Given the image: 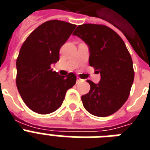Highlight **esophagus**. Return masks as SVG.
Returning <instances> with one entry per match:
<instances>
[{
	"label": "esophagus",
	"instance_id": "34e87169",
	"mask_svg": "<svg viewBox=\"0 0 150 150\" xmlns=\"http://www.w3.org/2000/svg\"><path fill=\"white\" fill-rule=\"evenodd\" d=\"M83 80H82L81 78H80L79 76H77V77H76V82H77V83H80V82H83Z\"/></svg>",
	"mask_w": 150,
	"mask_h": 150
}]
</instances>
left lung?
<instances>
[{"mask_svg": "<svg viewBox=\"0 0 150 150\" xmlns=\"http://www.w3.org/2000/svg\"><path fill=\"white\" fill-rule=\"evenodd\" d=\"M73 35L88 45L89 64L100 73L98 83L88 81L91 89L81 96L83 107L96 117H107L120 109L128 98L134 81L133 62L124 40L104 25L83 24Z\"/></svg>", "mask_w": 150, "mask_h": 150, "instance_id": "obj_1", "label": "left lung"}]
</instances>
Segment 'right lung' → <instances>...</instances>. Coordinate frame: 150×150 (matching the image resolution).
Wrapping results in <instances>:
<instances>
[{
    "label": "right lung",
    "instance_id": "obj_1",
    "mask_svg": "<svg viewBox=\"0 0 150 150\" xmlns=\"http://www.w3.org/2000/svg\"><path fill=\"white\" fill-rule=\"evenodd\" d=\"M76 25L64 21L45 22L29 35L16 60V86L25 104L33 112L48 114L62 104L76 75L60 76L52 64L59 60V50Z\"/></svg>",
    "mask_w": 150,
    "mask_h": 150
}]
</instances>
